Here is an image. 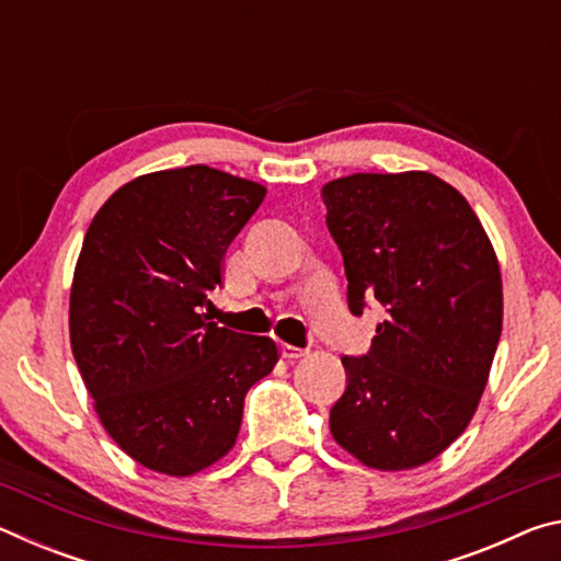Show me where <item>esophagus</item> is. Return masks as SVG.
Wrapping results in <instances>:
<instances>
[{
	"mask_svg": "<svg viewBox=\"0 0 561 561\" xmlns=\"http://www.w3.org/2000/svg\"><path fill=\"white\" fill-rule=\"evenodd\" d=\"M282 356L287 360H297L301 356H307V348H299V346H291V344H282Z\"/></svg>",
	"mask_w": 561,
	"mask_h": 561,
	"instance_id": "1",
	"label": "esophagus"
}]
</instances>
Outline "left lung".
Listing matches in <instances>:
<instances>
[{
    "instance_id": "obj_1",
    "label": "left lung",
    "mask_w": 561,
    "mask_h": 561,
    "mask_svg": "<svg viewBox=\"0 0 561 561\" xmlns=\"http://www.w3.org/2000/svg\"><path fill=\"white\" fill-rule=\"evenodd\" d=\"M348 279V307H386L368 356H344L334 440L398 472L460 438L485 393L502 334V274L470 203L438 175L354 173L321 187Z\"/></svg>"
}]
</instances>
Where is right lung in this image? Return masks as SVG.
Returning a JSON list of instances; mask_svg holds the SVG:
<instances>
[{
	"mask_svg": "<svg viewBox=\"0 0 561 561\" xmlns=\"http://www.w3.org/2000/svg\"><path fill=\"white\" fill-rule=\"evenodd\" d=\"M267 187L210 165L138 175L83 237L69 336L93 411L144 468L190 478L234 448L244 396L279 360L270 336L201 314Z\"/></svg>",
	"mask_w": 561,
	"mask_h": 561,
	"instance_id": "add662e5",
	"label": "right lung"
}]
</instances>
